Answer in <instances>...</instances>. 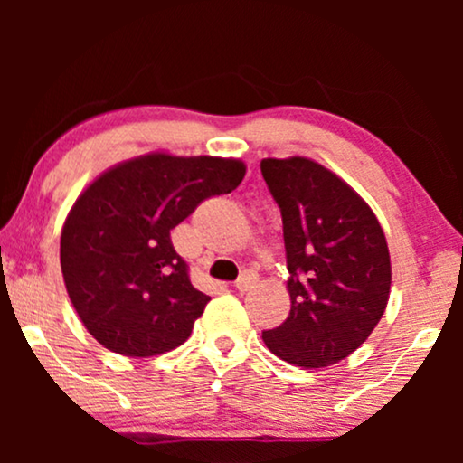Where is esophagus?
Wrapping results in <instances>:
<instances>
[{
  "mask_svg": "<svg viewBox=\"0 0 463 463\" xmlns=\"http://www.w3.org/2000/svg\"><path fill=\"white\" fill-rule=\"evenodd\" d=\"M255 282H257L255 271H242L236 280V288L240 290V293H246V290H250L252 287H255Z\"/></svg>",
  "mask_w": 463,
  "mask_h": 463,
  "instance_id": "34e87169",
  "label": "esophagus"
}]
</instances>
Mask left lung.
<instances>
[{
    "mask_svg": "<svg viewBox=\"0 0 463 463\" xmlns=\"http://www.w3.org/2000/svg\"><path fill=\"white\" fill-rule=\"evenodd\" d=\"M282 214L290 314L263 331L271 354L303 369L339 363L364 344L388 306L383 230L354 189L307 157L261 162Z\"/></svg>",
    "mask_w": 463,
    "mask_h": 463,
    "instance_id": "left-lung-1",
    "label": "left lung"
}]
</instances>
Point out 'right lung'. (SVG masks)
<instances>
[{
  "instance_id": "1",
  "label": "right lung",
  "mask_w": 463,
  "mask_h": 463,
  "mask_svg": "<svg viewBox=\"0 0 463 463\" xmlns=\"http://www.w3.org/2000/svg\"><path fill=\"white\" fill-rule=\"evenodd\" d=\"M240 160L149 154L107 170L75 200L61 233V269L88 333L122 356L185 344L211 297L189 280L170 230L244 179Z\"/></svg>"
}]
</instances>
